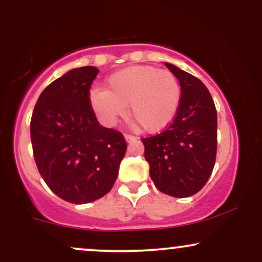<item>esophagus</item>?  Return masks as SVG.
<instances>
[{
  "instance_id": "34e87169",
  "label": "esophagus",
  "mask_w": 262,
  "mask_h": 262,
  "mask_svg": "<svg viewBox=\"0 0 262 262\" xmlns=\"http://www.w3.org/2000/svg\"><path fill=\"white\" fill-rule=\"evenodd\" d=\"M124 138H125V140H127V143H132V141H135L138 139V138L134 137V135H129V134L124 135Z\"/></svg>"
}]
</instances>
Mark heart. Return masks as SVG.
<instances>
[{
  "instance_id": "b5f03b06",
  "label": "heart",
  "mask_w": 262,
  "mask_h": 262,
  "mask_svg": "<svg viewBox=\"0 0 262 262\" xmlns=\"http://www.w3.org/2000/svg\"><path fill=\"white\" fill-rule=\"evenodd\" d=\"M181 102L179 79L169 70L135 65L106 80V90L92 89L90 103L103 124L112 127L127 112L148 133H159L175 119Z\"/></svg>"
}]
</instances>
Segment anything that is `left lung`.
<instances>
[{"instance_id": "left-lung-1", "label": "left lung", "mask_w": 262, "mask_h": 262, "mask_svg": "<svg viewBox=\"0 0 262 262\" xmlns=\"http://www.w3.org/2000/svg\"><path fill=\"white\" fill-rule=\"evenodd\" d=\"M165 65L181 86L179 112L166 130L141 141L156 188L183 198L202 189L214 167L217 111L202 81L170 62Z\"/></svg>"}]
</instances>
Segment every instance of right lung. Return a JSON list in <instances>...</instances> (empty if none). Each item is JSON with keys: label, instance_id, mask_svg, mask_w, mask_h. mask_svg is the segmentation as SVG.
<instances>
[{"label": "right lung", "instance_id": "add662e5", "mask_svg": "<svg viewBox=\"0 0 262 262\" xmlns=\"http://www.w3.org/2000/svg\"><path fill=\"white\" fill-rule=\"evenodd\" d=\"M95 66L76 68L39 96L31 121L39 173L56 196L75 204L111 191L127 151L123 135L98 123L90 103Z\"/></svg>", "mask_w": 262, "mask_h": 262}]
</instances>
